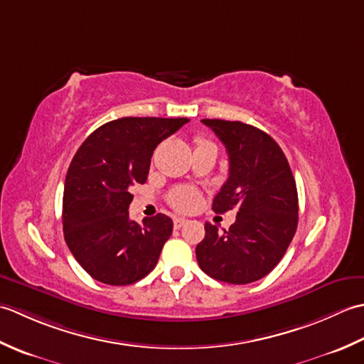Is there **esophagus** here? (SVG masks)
Masks as SVG:
<instances>
[{
  "instance_id": "esophagus-1",
  "label": "esophagus",
  "mask_w": 364,
  "mask_h": 364,
  "mask_svg": "<svg viewBox=\"0 0 364 364\" xmlns=\"http://www.w3.org/2000/svg\"><path fill=\"white\" fill-rule=\"evenodd\" d=\"M188 223V219H184V218H175L173 219V227L175 228H181L183 225H186Z\"/></svg>"
}]
</instances>
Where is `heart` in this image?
Wrapping results in <instances>:
<instances>
[{
  "instance_id": "heart-1",
  "label": "heart",
  "mask_w": 364,
  "mask_h": 364,
  "mask_svg": "<svg viewBox=\"0 0 364 364\" xmlns=\"http://www.w3.org/2000/svg\"><path fill=\"white\" fill-rule=\"evenodd\" d=\"M168 200L178 211H194L200 205V194L191 186H180L170 192Z\"/></svg>"
}]
</instances>
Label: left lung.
Segmentation results:
<instances>
[{
  "mask_svg": "<svg viewBox=\"0 0 364 364\" xmlns=\"http://www.w3.org/2000/svg\"><path fill=\"white\" fill-rule=\"evenodd\" d=\"M202 122L225 145L230 161L228 180L213 210L237 214L228 230L205 223V239L196 249L198 266L219 282H257L280 262L296 235V180L280 145L264 131L242 122Z\"/></svg>",
  "mask_w": 364,
  "mask_h": 364,
  "instance_id": "8db88e82",
  "label": "left lung"
}]
</instances>
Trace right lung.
Listing matches in <instances>:
<instances>
[{
  "label": "right lung",
  "mask_w": 364,
  "mask_h": 364,
  "mask_svg": "<svg viewBox=\"0 0 364 364\" xmlns=\"http://www.w3.org/2000/svg\"><path fill=\"white\" fill-rule=\"evenodd\" d=\"M189 119L123 117L97 128L68 167L63 200L65 242L86 272L125 286L156 266L173 222L166 214L129 219L131 188L144 184L153 151Z\"/></svg>",
  "instance_id": "obj_1"
}]
</instances>
